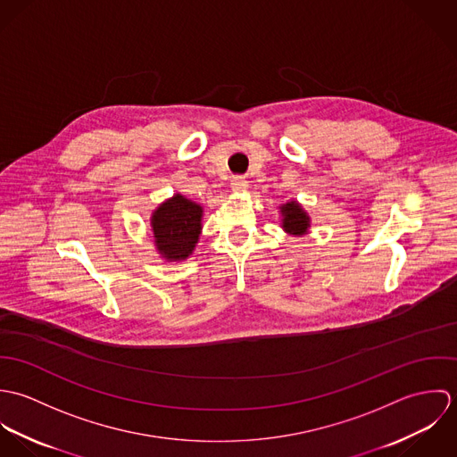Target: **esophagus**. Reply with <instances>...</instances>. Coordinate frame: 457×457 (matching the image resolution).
Wrapping results in <instances>:
<instances>
[{
    "label": "esophagus",
    "instance_id": "1",
    "mask_svg": "<svg viewBox=\"0 0 457 457\" xmlns=\"http://www.w3.org/2000/svg\"><path fill=\"white\" fill-rule=\"evenodd\" d=\"M230 187L234 192H245L248 188V181L243 176H234L230 181Z\"/></svg>",
    "mask_w": 457,
    "mask_h": 457
}]
</instances>
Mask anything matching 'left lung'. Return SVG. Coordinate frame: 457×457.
I'll return each mask as SVG.
<instances>
[{
    "label": "left lung",
    "instance_id": "8db88e82",
    "mask_svg": "<svg viewBox=\"0 0 457 457\" xmlns=\"http://www.w3.org/2000/svg\"><path fill=\"white\" fill-rule=\"evenodd\" d=\"M283 228L294 236H303L310 227V218L297 202H288L281 207Z\"/></svg>",
    "mask_w": 457,
    "mask_h": 457
}]
</instances>
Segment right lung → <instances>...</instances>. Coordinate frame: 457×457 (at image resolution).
I'll return each instance as SVG.
<instances>
[{"instance_id":"right-lung-1","label":"right lung","mask_w":457,"mask_h":457,"mask_svg":"<svg viewBox=\"0 0 457 457\" xmlns=\"http://www.w3.org/2000/svg\"><path fill=\"white\" fill-rule=\"evenodd\" d=\"M200 218L202 207L183 195H174L153 212L154 243L165 259L183 261L194 252L202 228Z\"/></svg>"}]
</instances>
